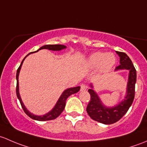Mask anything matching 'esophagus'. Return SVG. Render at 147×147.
I'll list each match as a JSON object with an SVG mask.
<instances>
[{"label":"esophagus","instance_id":"34e87169","mask_svg":"<svg viewBox=\"0 0 147 147\" xmlns=\"http://www.w3.org/2000/svg\"><path fill=\"white\" fill-rule=\"evenodd\" d=\"M87 86L86 84H82L81 85V91H84V90H86L87 89Z\"/></svg>","mask_w":147,"mask_h":147}]
</instances>
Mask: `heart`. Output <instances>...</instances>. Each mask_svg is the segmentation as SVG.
I'll return each mask as SVG.
<instances>
[{"label": "heart", "instance_id": "heart-1", "mask_svg": "<svg viewBox=\"0 0 147 147\" xmlns=\"http://www.w3.org/2000/svg\"><path fill=\"white\" fill-rule=\"evenodd\" d=\"M115 61V57L112 53L96 51L90 54V57L88 58L86 65L90 69L99 67L101 71H106L114 66Z\"/></svg>", "mask_w": 147, "mask_h": 147}]
</instances>
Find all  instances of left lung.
<instances>
[{
	"label": "left lung",
	"instance_id": "8db88e82",
	"mask_svg": "<svg viewBox=\"0 0 147 147\" xmlns=\"http://www.w3.org/2000/svg\"><path fill=\"white\" fill-rule=\"evenodd\" d=\"M116 53L119 57L120 64L116 67L115 71L126 69L129 71L127 87V96H125L124 100L115 107H105L101 102L97 93L92 89V85H90L92 88L88 90V93L90 95V100L86 107V111L93 120L105 125L115 123L126 114L132 104L135 93V84L137 81V71L135 68L129 57L125 53L117 51Z\"/></svg>",
	"mask_w": 147,
	"mask_h": 147
}]
</instances>
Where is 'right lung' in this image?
<instances>
[{"instance_id":"obj_1","label":"right lung","mask_w":147,"mask_h":147,"mask_svg":"<svg viewBox=\"0 0 147 147\" xmlns=\"http://www.w3.org/2000/svg\"><path fill=\"white\" fill-rule=\"evenodd\" d=\"M66 47L64 46V45H45V46L42 47H40V49H38L37 51H38L40 49H49V50H52V51H60L61 49H65ZM35 52V51H34ZM32 53V52H31ZM30 53V54H31ZM30 54H28L25 58L23 59V60L21 62L19 68L17 70V74H16V79H17V86H16V94H17V97L19 99L20 102L21 104V106H22V109H23L24 112L27 114V115H28L30 118L35 119V120H38V121H47V120H51V119H54L57 118V117L61 115V113H62L65 108V105H66V100L69 96H70L71 95L74 94V93H76L77 92H78L80 90V86H77V87H74V88H68L66 90H65L63 92V93L61 94V96H60V98H59L58 101H57V104L54 106V108L51 110L49 113H47L45 114V115H41V116H38V115H34L32 114L31 113L28 111L27 110V108L25 107V105H24L23 102H22V100H21L20 96L19 93V82H18V76H19V73L20 71L21 66H22V63H23L24 60Z\"/></svg>"}]
</instances>
